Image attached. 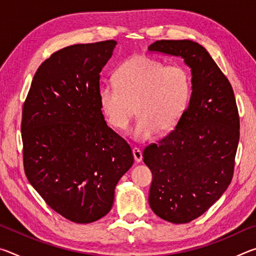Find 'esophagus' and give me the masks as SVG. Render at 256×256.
<instances>
[{
	"label": "esophagus",
	"mask_w": 256,
	"mask_h": 256,
	"mask_svg": "<svg viewBox=\"0 0 256 256\" xmlns=\"http://www.w3.org/2000/svg\"><path fill=\"white\" fill-rule=\"evenodd\" d=\"M132 152H133V157H134V160H136V162H140L142 160L141 150L138 148H133Z\"/></svg>",
	"instance_id": "1"
}]
</instances>
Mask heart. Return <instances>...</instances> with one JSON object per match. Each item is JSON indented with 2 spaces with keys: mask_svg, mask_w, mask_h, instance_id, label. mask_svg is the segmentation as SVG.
I'll return each mask as SVG.
<instances>
[{
  "mask_svg": "<svg viewBox=\"0 0 256 256\" xmlns=\"http://www.w3.org/2000/svg\"><path fill=\"white\" fill-rule=\"evenodd\" d=\"M114 82L99 86V106L107 124L116 131H124L136 112L132 136L138 141L148 140L157 131H172L183 118L192 94L188 68L180 64L164 66L144 55L125 60L115 72Z\"/></svg>",
  "mask_w": 256,
  "mask_h": 256,
  "instance_id": "obj_1",
  "label": "heart"
}]
</instances>
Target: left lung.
<instances>
[{
  "mask_svg": "<svg viewBox=\"0 0 256 256\" xmlns=\"http://www.w3.org/2000/svg\"><path fill=\"white\" fill-rule=\"evenodd\" d=\"M151 53L180 56L192 72L190 104L175 130L144 150L152 172L151 210L172 224L204 214L230 184L240 116L230 82L196 42L157 40Z\"/></svg>",
  "mask_w": 256,
  "mask_h": 256,
  "instance_id": "8db88e82",
  "label": "left lung"
}]
</instances>
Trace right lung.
I'll use <instances>...</instances> for the list:
<instances>
[{
    "mask_svg": "<svg viewBox=\"0 0 256 256\" xmlns=\"http://www.w3.org/2000/svg\"><path fill=\"white\" fill-rule=\"evenodd\" d=\"M118 42L68 46L42 63L22 108L24 168L52 209L76 224L102 218L133 164L123 138L99 106L102 68Z\"/></svg>",
    "mask_w": 256,
    "mask_h": 256,
    "instance_id": "1",
    "label": "right lung"
}]
</instances>
